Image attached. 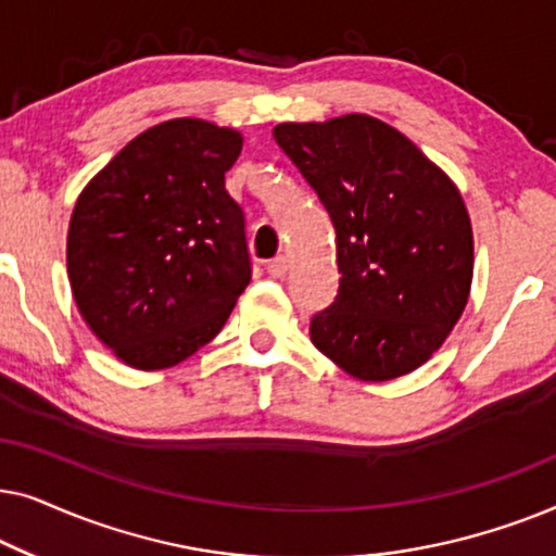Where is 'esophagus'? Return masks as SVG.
Instances as JSON below:
<instances>
[{"label": "esophagus", "instance_id": "esophagus-1", "mask_svg": "<svg viewBox=\"0 0 556 556\" xmlns=\"http://www.w3.org/2000/svg\"><path fill=\"white\" fill-rule=\"evenodd\" d=\"M265 270H268L270 278H283L286 270H288V261L283 255L273 257V261H268V265H265Z\"/></svg>", "mask_w": 556, "mask_h": 556}]
</instances>
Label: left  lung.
<instances>
[{
	"mask_svg": "<svg viewBox=\"0 0 556 556\" xmlns=\"http://www.w3.org/2000/svg\"><path fill=\"white\" fill-rule=\"evenodd\" d=\"M273 139L329 212L339 291L311 341L364 382L425 364L466 308L473 232L460 192L413 141L352 113L280 124Z\"/></svg>",
	"mask_w": 556,
	"mask_h": 556,
	"instance_id": "8db88e82",
	"label": "left lung"
}]
</instances>
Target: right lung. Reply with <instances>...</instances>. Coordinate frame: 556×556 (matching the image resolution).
<instances>
[{"instance_id": "obj_1", "label": "right lung", "mask_w": 556, "mask_h": 556, "mask_svg": "<svg viewBox=\"0 0 556 556\" xmlns=\"http://www.w3.org/2000/svg\"><path fill=\"white\" fill-rule=\"evenodd\" d=\"M242 136L200 118L159 124L83 189L67 276L90 331L128 367L185 362L223 329L253 276L225 174Z\"/></svg>"}]
</instances>
